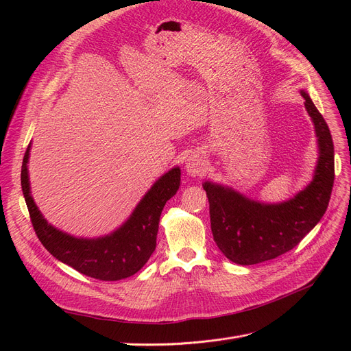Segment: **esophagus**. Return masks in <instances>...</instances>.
I'll use <instances>...</instances> for the list:
<instances>
[{"instance_id": "34e87169", "label": "esophagus", "mask_w": 351, "mask_h": 351, "mask_svg": "<svg viewBox=\"0 0 351 351\" xmlns=\"http://www.w3.org/2000/svg\"><path fill=\"white\" fill-rule=\"evenodd\" d=\"M186 172L191 176H204L208 172V163L206 160L197 154H193L186 160Z\"/></svg>"}]
</instances>
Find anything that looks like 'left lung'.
<instances>
[{
    "instance_id": "1",
    "label": "left lung",
    "mask_w": 351,
    "mask_h": 351,
    "mask_svg": "<svg viewBox=\"0 0 351 351\" xmlns=\"http://www.w3.org/2000/svg\"><path fill=\"white\" fill-rule=\"evenodd\" d=\"M302 97L315 123L320 149L315 178L304 191L283 204L263 205L229 188L210 182L204 185L213 239L233 263H262L296 247L328 206L335 183V145L307 92L302 90Z\"/></svg>"
}]
</instances>
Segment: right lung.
I'll return each instance as SVG.
<instances>
[{
  "instance_id": "obj_1",
  "label": "right lung",
  "mask_w": 351,
  "mask_h": 351,
  "mask_svg": "<svg viewBox=\"0 0 351 351\" xmlns=\"http://www.w3.org/2000/svg\"><path fill=\"white\" fill-rule=\"evenodd\" d=\"M29 146L21 168V186L32 228L44 247L58 261L98 280H121L141 270L156 247L159 217L163 206L179 189L180 169L165 173L145 195L128 222L112 234L99 239H78L47 223L29 195Z\"/></svg>"
}]
</instances>
